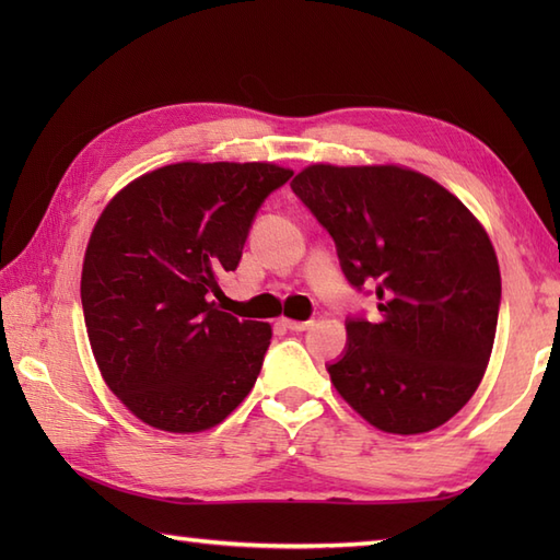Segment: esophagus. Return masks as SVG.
<instances>
[{
  "label": "esophagus",
  "mask_w": 560,
  "mask_h": 560,
  "mask_svg": "<svg viewBox=\"0 0 560 560\" xmlns=\"http://www.w3.org/2000/svg\"><path fill=\"white\" fill-rule=\"evenodd\" d=\"M291 331H305L307 327H313V319H283Z\"/></svg>",
  "instance_id": "obj_1"
}]
</instances>
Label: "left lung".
<instances>
[{"label":"left lung","instance_id":"obj_1","mask_svg":"<svg viewBox=\"0 0 560 560\" xmlns=\"http://www.w3.org/2000/svg\"><path fill=\"white\" fill-rule=\"evenodd\" d=\"M291 189L331 235L343 277L380 319L347 317L327 363L339 395L380 431L450 421L491 359L501 269L481 223L443 185L397 165H311Z\"/></svg>","mask_w":560,"mask_h":560}]
</instances>
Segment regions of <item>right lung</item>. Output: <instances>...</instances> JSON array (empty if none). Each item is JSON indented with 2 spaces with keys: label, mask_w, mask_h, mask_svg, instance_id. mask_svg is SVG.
I'll use <instances>...</instances> for the list:
<instances>
[{
  "label": "right lung",
  "mask_w": 560,
  "mask_h": 560,
  "mask_svg": "<svg viewBox=\"0 0 560 560\" xmlns=\"http://www.w3.org/2000/svg\"><path fill=\"white\" fill-rule=\"evenodd\" d=\"M291 175L271 163H175L101 213L83 257V319L103 380L137 419L197 433L249 395L271 327L213 299L259 207Z\"/></svg>",
  "instance_id": "right-lung-1"
}]
</instances>
